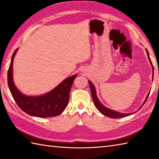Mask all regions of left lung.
I'll list each match as a JSON object with an SVG mask.
<instances>
[{"mask_svg":"<svg viewBox=\"0 0 159 159\" xmlns=\"http://www.w3.org/2000/svg\"><path fill=\"white\" fill-rule=\"evenodd\" d=\"M146 51H147V55H148V59L150 60L151 66H152V70H154V67H153L151 59H150V56H149V52H148L147 49H146ZM153 77H154V72H153V76H152V80H153ZM89 86H90V89H91V93H92V98H93L94 104H95V106L96 107L98 110L102 115H104V116H107L108 117H110V118H121V117L128 116H130V114H132V113H120V112H117V111H113L112 109H108V108L103 106L102 104L100 103L98 98L97 95H96L95 87L93 86V85L92 83V82L89 81ZM149 93H150V92L148 93V94L147 95L146 98V100H145L143 105L141 106V107L143 106V104H145V102H146V100H147L148 98V96H149ZM141 108H140V109H141Z\"/></svg>","mask_w":159,"mask_h":159,"instance_id":"obj_1","label":"left lung"}]
</instances>
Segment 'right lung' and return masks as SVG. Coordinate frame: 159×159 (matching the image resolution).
<instances>
[{"instance_id": "obj_1", "label": "right lung", "mask_w": 159, "mask_h": 159, "mask_svg": "<svg viewBox=\"0 0 159 159\" xmlns=\"http://www.w3.org/2000/svg\"><path fill=\"white\" fill-rule=\"evenodd\" d=\"M18 48L11 57L7 72V83L10 92L18 106L24 112L31 116L48 117L59 116L66 109L69 102L71 87L76 74L67 78L48 93L38 96H29L22 94L17 89L13 80V58Z\"/></svg>"}]
</instances>
